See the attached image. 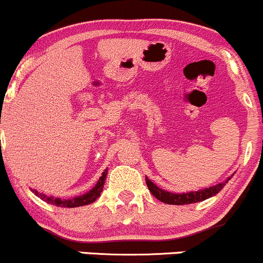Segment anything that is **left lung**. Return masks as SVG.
Here are the masks:
<instances>
[{"mask_svg": "<svg viewBox=\"0 0 263 263\" xmlns=\"http://www.w3.org/2000/svg\"><path fill=\"white\" fill-rule=\"evenodd\" d=\"M232 176L227 178L224 182L218 183V185L212 186V187L201 189V190H197V191L182 192V194H175V192L163 190V189L158 187L156 183L152 182L148 177H145V182H147V186L148 189H149V191L152 192V195H153L154 197H157L158 200H161L162 202H164V204L185 205V204H194V202L204 201V200L209 199V197L215 196V195L218 194L224 186H226V183L231 180Z\"/></svg>", "mask_w": 263, "mask_h": 263, "instance_id": "1", "label": "left lung"}]
</instances>
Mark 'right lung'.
<instances>
[{
    "instance_id": "1",
    "label": "right lung",
    "mask_w": 263,
    "mask_h": 263,
    "mask_svg": "<svg viewBox=\"0 0 263 263\" xmlns=\"http://www.w3.org/2000/svg\"><path fill=\"white\" fill-rule=\"evenodd\" d=\"M107 176V168L102 172L101 177L99 178V181L96 182V185L91 189L90 191H87L86 194L80 195V196L72 197V199H61V197H54V196H48V195L42 194V192H37L36 190H31L36 196H39L40 199L47 201L48 204L55 205V206L61 208H78L83 206V205H88L91 202H93L97 197L101 195L102 189H104L105 180H106Z\"/></svg>"
}]
</instances>
